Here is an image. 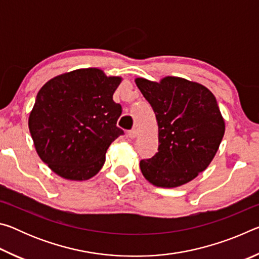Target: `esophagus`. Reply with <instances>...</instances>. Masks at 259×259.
Instances as JSON below:
<instances>
[{
  "mask_svg": "<svg viewBox=\"0 0 259 259\" xmlns=\"http://www.w3.org/2000/svg\"><path fill=\"white\" fill-rule=\"evenodd\" d=\"M137 135H138V131H137V129H133V130H130L129 133H128V136L130 138H136L137 137Z\"/></svg>",
  "mask_w": 259,
  "mask_h": 259,
  "instance_id": "esophagus-1",
  "label": "esophagus"
}]
</instances>
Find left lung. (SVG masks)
<instances>
[{"instance_id": "obj_1", "label": "left lung", "mask_w": 259, "mask_h": 259, "mask_svg": "<svg viewBox=\"0 0 259 259\" xmlns=\"http://www.w3.org/2000/svg\"><path fill=\"white\" fill-rule=\"evenodd\" d=\"M159 126V148L140 161V170L157 187H177L194 179L216 155L225 122L211 91L196 82L166 76L160 82L136 78Z\"/></svg>"}]
</instances>
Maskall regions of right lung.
Returning a JSON list of instances; mask_svg holds the SVG:
<instances>
[{"label":"right lung","mask_w":259,"mask_h":259,"mask_svg":"<svg viewBox=\"0 0 259 259\" xmlns=\"http://www.w3.org/2000/svg\"><path fill=\"white\" fill-rule=\"evenodd\" d=\"M121 80L82 68L51 78L38 91L29 131L38 156L60 177H94L109 145L124 134L116 126L122 107L113 100Z\"/></svg>","instance_id":"obj_1"}]
</instances>
